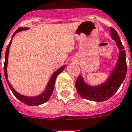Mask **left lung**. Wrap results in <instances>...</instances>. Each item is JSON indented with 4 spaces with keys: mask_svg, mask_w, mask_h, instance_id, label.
<instances>
[{
    "mask_svg": "<svg viewBox=\"0 0 132 132\" xmlns=\"http://www.w3.org/2000/svg\"><path fill=\"white\" fill-rule=\"evenodd\" d=\"M110 31L111 37L116 42L119 50L117 63L108 80L99 86H88L85 83L80 75L78 77L76 82V88L78 94L85 99L96 102L107 100L116 93L126 77L127 61L125 48L115 30L110 27Z\"/></svg>",
    "mask_w": 132,
    "mask_h": 132,
    "instance_id": "left-lung-1",
    "label": "left lung"
}]
</instances>
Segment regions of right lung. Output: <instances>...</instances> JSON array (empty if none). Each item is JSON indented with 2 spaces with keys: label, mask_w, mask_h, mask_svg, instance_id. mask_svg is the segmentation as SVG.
<instances>
[{
  "label": "right lung",
  "mask_w": 132,
  "mask_h": 132,
  "mask_svg": "<svg viewBox=\"0 0 132 132\" xmlns=\"http://www.w3.org/2000/svg\"><path fill=\"white\" fill-rule=\"evenodd\" d=\"M28 28L27 27H20L18 30H16L15 33L13 34L12 38L15 36L16 33L18 32H20V31H22V30H27ZM11 43H12V39L10 40V43L7 45V49H6V52H5V63H4V74L5 77V79H6V81L7 82V84L10 87V90L13 92V95L15 96L19 100H20L22 102H23L24 104H26L27 105H30V106H36V105H39L43 104L44 102H46L49 99V97H51L52 93H53V90H54V83L55 80H56V78L57 77V76L61 72L63 71V69H65L66 66L64 65L62 67H61L60 69H59L57 71L53 73V75L52 76V77L49 80V83H48V85L46 86L45 90L42 93V94L39 95L37 96H35V97H27V96H24V95H22L20 93H18V92H16L15 90V89L13 88L12 86L10 85V83H9V81L7 80V63H8V54H9V49H10V46L11 45ZM1 59V57H0Z\"/></svg>",
  "instance_id": "right-lung-1"
}]
</instances>
